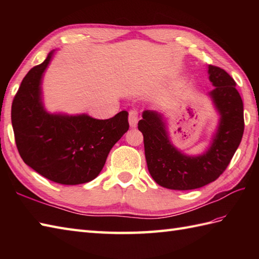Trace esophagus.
Instances as JSON below:
<instances>
[{"instance_id": "34e87169", "label": "esophagus", "mask_w": 259, "mask_h": 259, "mask_svg": "<svg viewBox=\"0 0 259 259\" xmlns=\"http://www.w3.org/2000/svg\"><path fill=\"white\" fill-rule=\"evenodd\" d=\"M138 117H139L138 110H136V109L130 110V111H129V118H128L130 126H133V128H135V126L137 125V123H138V119H139Z\"/></svg>"}]
</instances>
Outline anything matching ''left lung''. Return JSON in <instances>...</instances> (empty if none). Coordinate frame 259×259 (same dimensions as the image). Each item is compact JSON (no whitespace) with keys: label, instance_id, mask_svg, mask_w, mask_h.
Here are the masks:
<instances>
[{"label":"left lung","instance_id":"left-lung-1","mask_svg":"<svg viewBox=\"0 0 259 259\" xmlns=\"http://www.w3.org/2000/svg\"><path fill=\"white\" fill-rule=\"evenodd\" d=\"M208 72L216 87L210 96L221 113V122L206 153L188 157L176 149L168 139L161 114L145 111L138 122L148 170L164 188L190 190L212 183L226 170L243 138L244 106L235 80L216 65H209Z\"/></svg>","mask_w":259,"mask_h":259}]
</instances>
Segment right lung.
I'll list each match as a JSON object with an SVG mask.
<instances>
[{
	"label": "right lung",
	"instance_id": "add662e5",
	"mask_svg": "<svg viewBox=\"0 0 259 259\" xmlns=\"http://www.w3.org/2000/svg\"><path fill=\"white\" fill-rule=\"evenodd\" d=\"M51 57L52 52L27 72L13 99L11 119L16 148L27 166L49 180L61 185L89 183L128 131V112L107 120L46 112L40 83Z\"/></svg>",
	"mask_w": 259,
	"mask_h": 259
}]
</instances>
